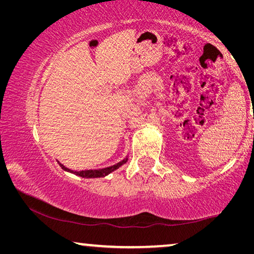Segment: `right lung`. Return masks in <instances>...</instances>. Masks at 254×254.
<instances>
[{
    "label": "right lung",
    "instance_id": "right-lung-1",
    "mask_svg": "<svg viewBox=\"0 0 254 254\" xmlns=\"http://www.w3.org/2000/svg\"><path fill=\"white\" fill-rule=\"evenodd\" d=\"M127 161V157L126 159H123L122 161H120L119 163H117V165H113L111 167H107V168H103V169H94V170H81V171H72L70 169L66 168L65 166L63 165V163H59L60 167L64 170L66 171H69V173H72L75 174L77 176H79V177H83V178H100V177H105V176H107L109 174H111L112 171L117 170L118 168H120L122 165H124Z\"/></svg>",
    "mask_w": 254,
    "mask_h": 254
}]
</instances>
